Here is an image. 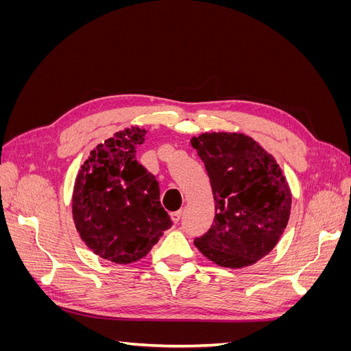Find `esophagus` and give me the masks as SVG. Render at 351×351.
<instances>
[{
    "mask_svg": "<svg viewBox=\"0 0 351 351\" xmlns=\"http://www.w3.org/2000/svg\"><path fill=\"white\" fill-rule=\"evenodd\" d=\"M182 215H183V210H182V209L177 210V212H173V214H171V218H173V221L176 222V224H178L180 219H182Z\"/></svg>",
    "mask_w": 351,
    "mask_h": 351,
    "instance_id": "obj_1",
    "label": "esophagus"
}]
</instances>
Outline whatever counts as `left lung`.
Listing matches in <instances>:
<instances>
[{
    "label": "left lung",
    "mask_w": 351,
    "mask_h": 351,
    "mask_svg": "<svg viewBox=\"0 0 351 351\" xmlns=\"http://www.w3.org/2000/svg\"><path fill=\"white\" fill-rule=\"evenodd\" d=\"M190 143L205 164L215 200L214 224L195 246L224 268L256 263L277 246L291 193L274 156L241 133H204Z\"/></svg>",
    "instance_id": "obj_1"
}]
</instances>
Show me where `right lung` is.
Listing matches in <instances>:
<instances>
[{
  "label": "right lung",
  "instance_id": "right-lung-1",
  "mask_svg": "<svg viewBox=\"0 0 351 351\" xmlns=\"http://www.w3.org/2000/svg\"><path fill=\"white\" fill-rule=\"evenodd\" d=\"M145 134L132 127L98 145L74 183L77 232L95 254L115 263L142 259L173 226L159 202L155 176L136 159Z\"/></svg>",
  "mask_w": 351,
  "mask_h": 351
}]
</instances>
